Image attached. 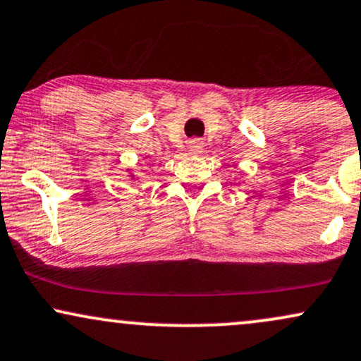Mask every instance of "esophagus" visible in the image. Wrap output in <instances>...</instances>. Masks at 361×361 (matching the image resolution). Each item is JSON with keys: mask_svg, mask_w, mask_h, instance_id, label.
<instances>
[{"mask_svg": "<svg viewBox=\"0 0 361 361\" xmlns=\"http://www.w3.org/2000/svg\"><path fill=\"white\" fill-rule=\"evenodd\" d=\"M202 147H203V142L200 141V139H192V141H190V151H192V153H200Z\"/></svg>", "mask_w": 361, "mask_h": 361, "instance_id": "esophagus-1", "label": "esophagus"}]
</instances>
